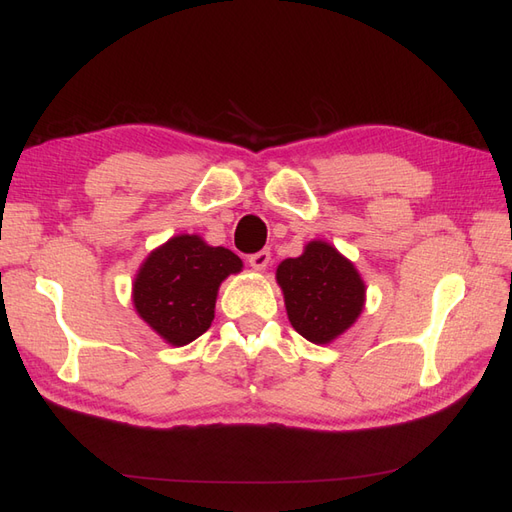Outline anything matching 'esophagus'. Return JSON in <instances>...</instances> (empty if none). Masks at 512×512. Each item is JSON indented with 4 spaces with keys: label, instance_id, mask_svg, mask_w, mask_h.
Instances as JSON below:
<instances>
[{
    "label": "esophagus",
    "instance_id": "obj_1",
    "mask_svg": "<svg viewBox=\"0 0 512 512\" xmlns=\"http://www.w3.org/2000/svg\"><path fill=\"white\" fill-rule=\"evenodd\" d=\"M269 262H271V250H269V247H265V250H260V252H256V254L250 256V265H252L256 271L267 269Z\"/></svg>",
    "mask_w": 512,
    "mask_h": 512
}]
</instances>
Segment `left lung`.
Wrapping results in <instances>:
<instances>
[{
  "instance_id": "obj_1",
  "label": "left lung",
  "mask_w": 512,
  "mask_h": 512,
  "mask_svg": "<svg viewBox=\"0 0 512 512\" xmlns=\"http://www.w3.org/2000/svg\"><path fill=\"white\" fill-rule=\"evenodd\" d=\"M290 324L314 344H329L359 318L365 284L354 265L324 241L277 267Z\"/></svg>"
}]
</instances>
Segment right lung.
Masks as SVG:
<instances>
[{
    "instance_id": "add662e5",
    "label": "right lung",
    "mask_w": 512,
    "mask_h": 512,
    "mask_svg": "<svg viewBox=\"0 0 512 512\" xmlns=\"http://www.w3.org/2000/svg\"><path fill=\"white\" fill-rule=\"evenodd\" d=\"M241 267L226 247H211L196 235L173 237L136 275V312L168 344H190L211 327L222 280Z\"/></svg>"
}]
</instances>
